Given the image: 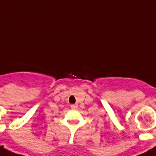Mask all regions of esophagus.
Segmentation results:
<instances>
[{"mask_svg":"<svg viewBox=\"0 0 156 156\" xmlns=\"http://www.w3.org/2000/svg\"><path fill=\"white\" fill-rule=\"evenodd\" d=\"M70 108H72V109H77V108H78V105H77V104H72V105L70 106Z\"/></svg>","mask_w":156,"mask_h":156,"instance_id":"34e87169","label":"esophagus"}]
</instances>
